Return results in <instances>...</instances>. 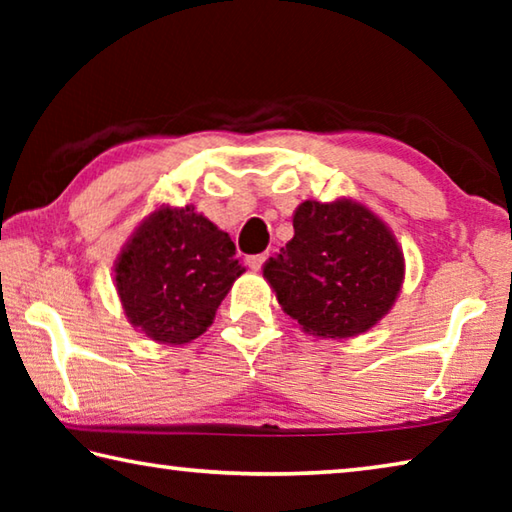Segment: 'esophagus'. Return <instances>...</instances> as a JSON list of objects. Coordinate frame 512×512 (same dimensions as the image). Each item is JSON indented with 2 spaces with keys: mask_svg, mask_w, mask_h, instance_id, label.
<instances>
[{
  "mask_svg": "<svg viewBox=\"0 0 512 512\" xmlns=\"http://www.w3.org/2000/svg\"><path fill=\"white\" fill-rule=\"evenodd\" d=\"M266 259H268V253H259V255H250L246 262L250 268H253V271H259V268L266 264Z\"/></svg>",
  "mask_w": 512,
  "mask_h": 512,
  "instance_id": "esophagus-1",
  "label": "esophagus"
}]
</instances>
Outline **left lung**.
<instances>
[{"mask_svg": "<svg viewBox=\"0 0 512 512\" xmlns=\"http://www.w3.org/2000/svg\"><path fill=\"white\" fill-rule=\"evenodd\" d=\"M282 309L327 339L370 329L397 298L404 257L391 230L359 203L305 201L293 239L264 266Z\"/></svg>", "mask_w": 512, "mask_h": 512, "instance_id": "1", "label": "left lung"}]
</instances>
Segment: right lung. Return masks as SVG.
<instances>
[{
	"instance_id": "obj_1",
	"label": "right lung",
	"mask_w": 512,
	"mask_h": 512,
	"mask_svg": "<svg viewBox=\"0 0 512 512\" xmlns=\"http://www.w3.org/2000/svg\"><path fill=\"white\" fill-rule=\"evenodd\" d=\"M115 273L131 323L153 341L178 345L212 325L241 262L228 232L194 207H162L137 228Z\"/></svg>"
}]
</instances>
